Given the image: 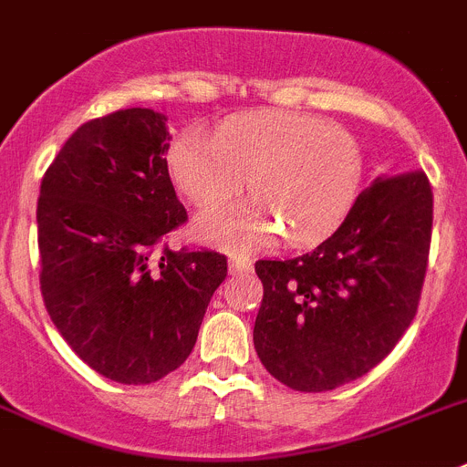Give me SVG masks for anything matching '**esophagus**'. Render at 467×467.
<instances>
[{
    "mask_svg": "<svg viewBox=\"0 0 467 467\" xmlns=\"http://www.w3.org/2000/svg\"><path fill=\"white\" fill-rule=\"evenodd\" d=\"M228 267H230V275H246L251 273L254 263H251L246 256H230Z\"/></svg>",
    "mask_w": 467,
    "mask_h": 467,
    "instance_id": "esophagus-1",
    "label": "esophagus"
}]
</instances>
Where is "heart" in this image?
<instances>
[{"instance_id": "heart-1", "label": "heart", "mask_w": 467, "mask_h": 467, "mask_svg": "<svg viewBox=\"0 0 467 467\" xmlns=\"http://www.w3.org/2000/svg\"><path fill=\"white\" fill-rule=\"evenodd\" d=\"M176 188L197 206L242 192L254 200L209 211L197 221L204 242L230 251L270 244H315L348 216L362 178L355 138L319 117L261 112L223 121L216 138L188 129L169 150Z\"/></svg>"}]
</instances>
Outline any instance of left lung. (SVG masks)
I'll use <instances>...</instances> for the list:
<instances>
[{
    "label": "left lung",
    "instance_id": "obj_1",
    "mask_svg": "<svg viewBox=\"0 0 467 467\" xmlns=\"http://www.w3.org/2000/svg\"><path fill=\"white\" fill-rule=\"evenodd\" d=\"M432 234L423 171L379 176L317 249L258 261L254 346L291 390L327 392L388 357L419 310Z\"/></svg>",
    "mask_w": 467,
    "mask_h": 467
}]
</instances>
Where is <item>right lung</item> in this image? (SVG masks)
Instances as JSON below:
<instances>
[{
	"label": "right lung",
	"mask_w": 467,
	"mask_h": 467,
	"mask_svg": "<svg viewBox=\"0 0 467 467\" xmlns=\"http://www.w3.org/2000/svg\"><path fill=\"white\" fill-rule=\"evenodd\" d=\"M166 117L129 108L77 129L44 173L37 202L42 296L79 359L105 379L148 385L197 343L228 275L216 251H171L188 218L166 152Z\"/></svg>",
	"instance_id": "add662e5"
}]
</instances>
